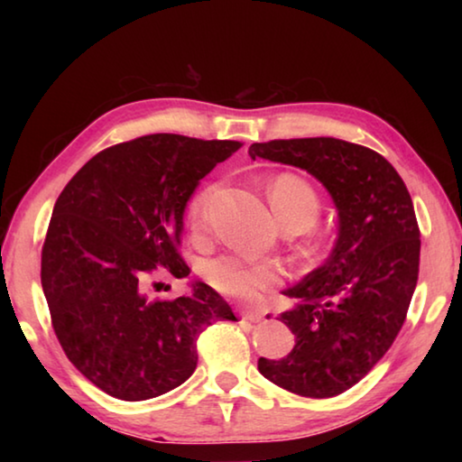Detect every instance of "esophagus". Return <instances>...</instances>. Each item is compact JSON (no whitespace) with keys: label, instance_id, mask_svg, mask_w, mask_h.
I'll return each mask as SVG.
<instances>
[{"label":"esophagus","instance_id":"obj_1","mask_svg":"<svg viewBox=\"0 0 462 462\" xmlns=\"http://www.w3.org/2000/svg\"><path fill=\"white\" fill-rule=\"evenodd\" d=\"M242 319H248V322L259 324L264 319V314H263V311H256V310H245V311H242Z\"/></svg>","mask_w":462,"mask_h":462}]
</instances>
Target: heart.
<instances>
[{"instance_id":"1","label":"heart","mask_w":462,"mask_h":462,"mask_svg":"<svg viewBox=\"0 0 462 462\" xmlns=\"http://www.w3.org/2000/svg\"><path fill=\"white\" fill-rule=\"evenodd\" d=\"M216 191L217 183H206L191 195L185 217L193 232L206 228L209 206H212ZM269 198L281 222L287 217H303L311 224L319 212L316 191L311 189L308 181L293 173H281L273 179ZM203 277L222 295L250 301L281 283V269L267 261H248L236 254H222L206 263Z\"/></svg>"}]
</instances>
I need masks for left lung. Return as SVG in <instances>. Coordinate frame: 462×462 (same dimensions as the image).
Segmentation results:
<instances>
[{
  "mask_svg": "<svg viewBox=\"0 0 462 462\" xmlns=\"http://www.w3.org/2000/svg\"><path fill=\"white\" fill-rule=\"evenodd\" d=\"M248 154L308 171L338 209L330 256L283 291L295 306L279 319L295 346L279 361L261 356L259 371L297 395H340L381 361L405 322L420 269L410 191L387 159L346 140H271Z\"/></svg>",
  "mask_w": 462,
  "mask_h": 462,
  "instance_id": "obj_1",
  "label": "left lung"
}]
</instances>
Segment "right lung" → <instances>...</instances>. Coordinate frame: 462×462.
<instances>
[{
	"mask_svg": "<svg viewBox=\"0 0 462 462\" xmlns=\"http://www.w3.org/2000/svg\"><path fill=\"white\" fill-rule=\"evenodd\" d=\"M236 140L148 134L97 152L60 191L42 246L41 281L54 334L93 385L124 402L175 389L198 366V336L236 319L224 297L148 300L165 269L189 275L179 254L195 187L238 151Z\"/></svg>",
	"mask_w": 462,
	"mask_h": 462,
	"instance_id": "1",
	"label": "right lung"
}]
</instances>
